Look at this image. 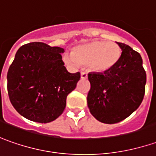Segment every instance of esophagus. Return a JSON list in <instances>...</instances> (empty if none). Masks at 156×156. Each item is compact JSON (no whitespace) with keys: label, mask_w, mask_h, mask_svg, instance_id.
<instances>
[{"label":"esophagus","mask_w":156,"mask_h":156,"mask_svg":"<svg viewBox=\"0 0 156 156\" xmlns=\"http://www.w3.org/2000/svg\"><path fill=\"white\" fill-rule=\"evenodd\" d=\"M80 77H81V78H82V79H86L88 76H87V73H81V74H80Z\"/></svg>","instance_id":"1"}]
</instances>
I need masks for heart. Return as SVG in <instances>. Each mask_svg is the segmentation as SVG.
<instances>
[{
	"label": "heart",
	"mask_w": 156,
	"mask_h": 156,
	"mask_svg": "<svg viewBox=\"0 0 156 156\" xmlns=\"http://www.w3.org/2000/svg\"><path fill=\"white\" fill-rule=\"evenodd\" d=\"M121 54V48L115 42L94 41L75 47L72 55L64 57V61L73 66H87L92 73H106L117 65Z\"/></svg>",
	"instance_id": "1"
}]
</instances>
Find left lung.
<instances>
[{
    "instance_id": "8db88e82",
    "label": "left lung",
    "mask_w": 156,
    "mask_h": 156,
    "mask_svg": "<svg viewBox=\"0 0 156 156\" xmlns=\"http://www.w3.org/2000/svg\"><path fill=\"white\" fill-rule=\"evenodd\" d=\"M122 49L120 60L106 73H90V89L87 105L97 120L113 124L124 120L142 104L146 73L141 55L126 44L117 42Z\"/></svg>"
}]
</instances>
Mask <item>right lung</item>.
Listing matches in <instances>:
<instances>
[{"instance_id": "right-lung-1", "label": "right lung", "mask_w": 156, "mask_h": 156, "mask_svg": "<svg viewBox=\"0 0 156 156\" xmlns=\"http://www.w3.org/2000/svg\"><path fill=\"white\" fill-rule=\"evenodd\" d=\"M65 49L42 42L20 47L8 69V92L17 112L31 121L46 123L63 113L67 95L77 86L80 73L67 72Z\"/></svg>"}]
</instances>
